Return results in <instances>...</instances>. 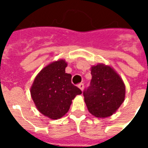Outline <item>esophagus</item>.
I'll list each match as a JSON object with an SVG mask.
<instances>
[{
	"mask_svg": "<svg viewBox=\"0 0 148 148\" xmlns=\"http://www.w3.org/2000/svg\"><path fill=\"white\" fill-rule=\"evenodd\" d=\"M78 86V88H79V89H80V90H82H82H84V84L83 83L78 84V86Z\"/></svg>",
	"mask_w": 148,
	"mask_h": 148,
	"instance_id": "obj_1",
	"label": "esophagus"
}]
</instances>
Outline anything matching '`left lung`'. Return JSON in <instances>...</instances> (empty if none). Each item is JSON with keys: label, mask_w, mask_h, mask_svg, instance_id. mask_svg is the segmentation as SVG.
I'll return each instance as SVG.
<instances>
[{"label": "left lung", "mask_w": 148, "mask_h": 148, "mask_svg": "<svg viewBox=\"0 0 148 148\" xmlns=\"http://www.w3.org/2000/svg\"><path fill=\"white\" fill-rule=\"evenodd\" d=\"M91 75L90 86L83 92L87 109L96 117L110 116L124 102V82L111 66L105 64L93 66Z\"/></svg>", "instance_id": "obj_1"}]
</instances>
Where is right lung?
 I'll use <instances>...</instances> for the list:
<instances>
[{"instance_id":"obj_1","label":"right lung","mask_w":148,"mask_h":148,"mask_svg":"<svg viewBox=\"0 0 148 148\" xmlns=\"http://www.w3.org/2000/svg\"><path fill=\"white\" fill-rule=\"evenodd\" d=\"M66 66L63 59L50 63L37 74L31 87V96L37 109L53 120L63 116L72 100L82 93L71 83V74L65 71Z\"/></svg>"}]
</instances>
